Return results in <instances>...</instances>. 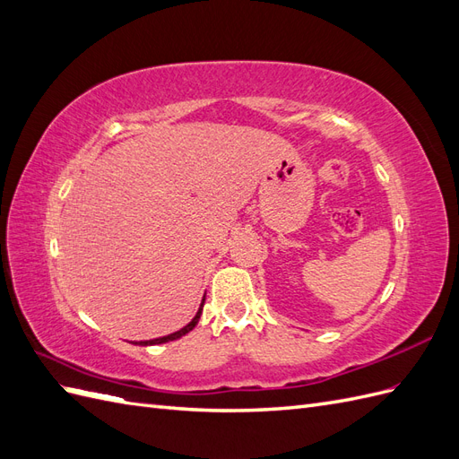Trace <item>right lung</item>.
Returning <instances> with one entry per match:
<instances>
[{
	"label": "right lung",
	"instance_id": "1",
	"mask_svg": "<svg viewBox=\"0 0 459 459\" xmlns=\"http://www.w3.org/2000/svg\"><path fill=\"white\" fill-rule=\"evenodd\" d=\"M203 304H204V299H203V302H201V307H199L195 317H193L186 327H182L179 331H174V333H170V335H166V337L151 339V341H140V342H134V344H142V346H147V344H162V342H169V341H176V339H179V337H184L186 333H189L193 327H195V325L199 324V317H201V314H203Z\"/></svg>",
	"mask_w": 459,
	"mask_h": 459
}]
</instances>
